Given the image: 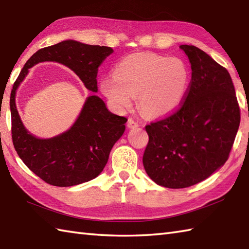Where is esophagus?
I'll return each mask as SVG.
<instances>
[{"label":"esophagus","mask_w":249,"mask_h":249,"mask_svg":"<svg viewBox=\"0 0 249 249\" xmlns=\"http://www.w3.org/2000/svg\"><path fill=\"white\" fill-rule=\"evenodd\" d=\"M127 126H128V128L133 129V128L139 127V123H138V122H137V121L133 120V119H128V121H127Z\"/></svg>","instance_id":"esophagus-1"}]
</instances>
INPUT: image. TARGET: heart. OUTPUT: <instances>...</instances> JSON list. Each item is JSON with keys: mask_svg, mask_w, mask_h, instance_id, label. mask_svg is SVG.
I'll use <instances>...</instances> for the list:
<instances>
[{"mask_svg": "<svg viewBox=\"0 0 249 249\" xmlns=\"http://www.w3.org/2000/svg\"><path fill=\"white\" fill-rule=\"evenodd\" d=\"M189 70L178 57L136 53L122 60L100 89L119 110L131 107L138 96L140 110L151 118L171 113L183 102L189 86Z\"/></svg>", "mask_w": 249, "mask_h": 249, "instance_id": "obj_1", "label": "heart"}]
</instances>
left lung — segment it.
I'll use <instances>...</instances> for the list:
<instances>
[{"mask_svg":"<svg viewBox=\"0 0 249 249\" xmlns=\"http://www.w3.org/2000/svg\"><path fill=\"white\" fill-rule=\"evenodd\" d=\"M192 67L184 104L167 119L145 126L147 176L167 188L204 181L225 165L240 126V108L228 71L195 46H179Z\"/></svg>","mask_w":249,"mask_h":249,"instance_id":"1","label":"left lung"}]
</instances>
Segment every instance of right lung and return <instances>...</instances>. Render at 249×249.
<instances>
[{
	"label": "right lung",
	"instance_id": "1",
	"mask_svg": "<svg viewBox=\"0 0 249 249\" xmlns=\"http://www.w3.org/2000/svg\"><path fill=\"white\" fill-rule=\"evenodd\" d=\"M112 52L110 47L63 40L32 55L16 80L9 103L13 143L25 166L46 183L70 187L98 177L115 142L124 134L127 119L110 112L104 100L92 94L71 128L51 138H38L21 121L16 105L18 88L30 68L41 62H56L75 72L89 91L97 93L98 67Z\"/></svg>",
	"mask_w": 249,
	"mask_h": 249
}]
</instances>
